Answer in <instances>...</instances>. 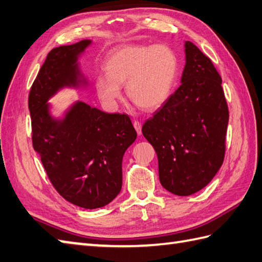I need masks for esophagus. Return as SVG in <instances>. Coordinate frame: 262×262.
I'll list each match as a JSON object with an SVG mask.
<instances>
[{
    "label": "esophagus",
    "instance_id": "34e87169",
    "mask_svg": "<svg viewBox=\"0 0 262 262\" xmlns=\"http://www.w3.org/2000/svg\"><path fill=\"white\" fill-rule=\"evenodd\" d=\"M133 126H135V129L137 130V133L140 136L142 133V124L141 122H139V121H135L133 122Z\"/></svg>",
    "mask_w": 262,
    "mask_h": 262
}]
</instances>
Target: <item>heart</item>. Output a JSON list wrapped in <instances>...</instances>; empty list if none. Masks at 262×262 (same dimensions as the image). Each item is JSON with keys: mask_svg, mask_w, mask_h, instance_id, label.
Returning a JSON list of instances; mask_svg holds the SVG:
<instances>
[{"mask_svg": "<svg viewBox=\"0 0 262 262\" xmlns=\"http://www.w3.org/2000/svg\"><path fill=\"white\" fill-rule=\"evenodd\" d=\"M106 74L95 79L101 101L113 106L122 95L121 84L137 105L146 110L161 106L172 91L179 71L173 50L164 44L124 46L114 50L104 63Z\"/></svg>", "mask_w": 262, "mask_h": 262, "instance_id": "1", "label": "heart"}]
</instances>
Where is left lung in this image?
Wrapping results in <instances>:
<instances>
[{
  "label": "left lung",
  "instance_id": "8db88e82",
  "mask_svg": "<svg viewBox=\"0 0 262 262\" xmlns=\"http://www.w3.org/2000/svg\"><path fill=\"white\" fill-rule=\"evenodd\" d=\"M181 85L146 120L144 138L155 148L164 189L190 195L213 179L225 160L229 109L212 61L186 42Z\"/></svg>",
  "mask_w": 262,
  "mask_h": 262
}]
</instances>
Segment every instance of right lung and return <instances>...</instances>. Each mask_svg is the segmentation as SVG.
<instances>
[{
  "label": "right lung",
  "mask_w": 262,
  "mask_h": 262,
  "mask_svg": "<svg viewBox=\"0 0 262 262\" xmlns=\"http://www.w3.org/2000/svg\"><path fill=\"white\" fill-rule=\"evenodd\" d=\"M90 43L83 40L50 51L31 86L29 110L32 144L54 189L75 206L97 209L110 203L122 187V158L137 139L130 117L78 102L64 120L55 121L46 104L60 88L78 85V54Z\"/></svg>",
  "instance_id": "add662e5"
}]
</instances>
